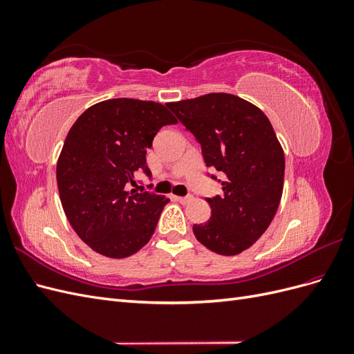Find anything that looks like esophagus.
<instances>
[{"instance_id": "34e87169", "label": "esophagus", "mask_w": 354, "mask_h": 354, "mask_svg": "<svg viewBox=\"0 0 354 354\" xmlns=\"http://www.w3.org/2000/svg\"><path fill=\"white\" fill-rule=\"evenodd\" d=\"M176 201H178L180 203H186V202H189L190 199H192V196L190 195H187V196H173Z\"/></svg>"}]
</instances>
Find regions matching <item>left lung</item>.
<instances>
[{"mask_svg": "<svg viewBox=\"0 0 354 354\" xmlns=\"http://www.w3.org/2000/svg\"><path fill=\"white\" fill-rule=\"evenodd\" d=\"M201 145L205 165L218 171L223 195L207 198L211 217L194 224L196 239L221 255H236L269 227L283 190L285 156L273 127L238 95L211 93L167 103Z\"/></svg>", "mask_w": 354, "mask_h": 354, "instance_id": "obj_1", "label": "left lung"}]
</instances>
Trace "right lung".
I'll return each instance as SVG.
<instances>
[{
    "label": "right lung",
    "instance_id": "1",
    "mask_svg": "<svg viewBox=\"0 0 354 354\" xmlns=\"http://www.w3.org/2000/svg\"><path fill=\"white\" fill-rule=\"evenodd\" d=\"M176 122L160 103L112 99L72 125L57 160L59 195L71 226L95 252L125 259L152 238L169 199L128 187L137 174L152 177L146 149Z\"/></svg>",
    "mask_w": 354,
    "mask_h": 354
}]
</instances>
